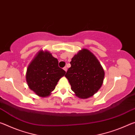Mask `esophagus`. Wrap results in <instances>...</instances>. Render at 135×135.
Segmentation results:
<instances>
[{"mask_svg":"<svg viewBox=\"0 0 135 135\" xmlns=\"http://www.w3.org/2000/svg\"><path fill=\"white\" fill-rule=\"evenodd\" d=\"M63 69L64 70V71H67V67H64Z\"/></svg>","mask_w":135,"mask_h":135,"instance_id":"esophagus-1","label":"esophagus"}]
</instances>
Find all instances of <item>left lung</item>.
I'll return each mask as SVG.
<instances>
[{
  "mask_svg": "<svg viewBox=\"0 0 135 135\" xmlns=\"http://www.w3.org/2000/svg\"><path fill=\"white\" fill-rule=\"evenodd\" d=\"M65 75L71 90L79 98L86 99L97 93L103 83L105 72L94 55L83 49L75 55Z\"/></svg>",
  "mask_w": 135,
  "mask_h": 135,
  "instance_id": "1",
  "label": "left lung"
}]
</instances>
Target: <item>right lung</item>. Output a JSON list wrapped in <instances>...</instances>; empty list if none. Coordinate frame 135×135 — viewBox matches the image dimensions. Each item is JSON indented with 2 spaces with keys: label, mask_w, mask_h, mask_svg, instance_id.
Wrapping results in <instances>:
<instances>
[{
  "label": "right lung",
  "mask_w": 135,
  "mask_h": 135,
  "mask_svg": "<svg viewBox=\"0 0 135 135\" xmlns=\"http://www.w3.org/2000/svg\"><path fill=\"white\" fill-rule=\"evenodd\" d=\"M65 71L58 66V61L49 52L40 51L30 64L26 81L31 90L41 97L51 95Z\"/></svg>",
  "instance_id": "right-lung-1"
}]
</instances>
